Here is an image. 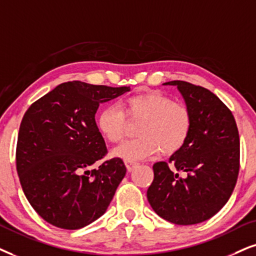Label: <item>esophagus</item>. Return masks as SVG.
I'll return each mask as SVG.
<instances>
[{
	"instance_id": "obj_1",
	"label": "esophagus",
	"mask_w": 256,
	"mask_h": 256,
	"mask_svg": "<svg viewBox=\"0 0 256 256\" xmlns=\"http://www.w3.org/2000/svg\"><path fill=\"white\" fill-rule=\"evenodd\" d=\"M125 166H126V169H128V171H132L136 166H138V163L134 160H125Z\"/></svg>"
}]
</instances>
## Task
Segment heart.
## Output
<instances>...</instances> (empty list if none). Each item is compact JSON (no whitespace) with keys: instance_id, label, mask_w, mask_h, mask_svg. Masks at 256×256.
<instances>
[{"instance_id":"b5f03b06","label":"heart","mask_w":256,"mask_h":256,"mask_svg":"<svg viewBox=\"0 0 256 256\" xmlns=\"http://www.w3.org/2000/svg\"><path fill=\"white\" fill-rule=\"evenodd\" d=\"M122 108L131 119H144L139 128L140 138L126 140L112 151L125 160H144L156 154L178 151L192 130V113L182 102H172L157 90L132 96L122 102ZM117 105H106L98 113L96 128L102 137L118 143L124 137L125 116Z\"/></svg>"}]
</instances>
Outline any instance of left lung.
Returning <instances> with one entry per match:
<instances>
[{
	"instance_id": "left-lung-1",
	"label": "left lung",
	"mask_w": 256,
	"mask_h": 256,
	"mask_svg": "<svg viewBox=\"0 0 256 256\" xmlns=\"http://www.w3.org/2000/svg\"><path fill=\"white\" fill-rule=\"evenodd\" d=\"M163 85L177 86L192 113V130L169 163L154 164V182L148 200L154 212L174 224L190 226L212 218L228 202L240 168V138L234 116L204 87L174 80Z\"/></svg>"
}]
</instances>
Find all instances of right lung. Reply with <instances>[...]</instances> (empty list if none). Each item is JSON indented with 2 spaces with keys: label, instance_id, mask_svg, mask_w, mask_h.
I'll return each mask as SVG.
<instances>
[{
  "label": "right lung",
  "instance_id": "right-lung-1",
  "mask_svg": "<svg viewBox=\"0 0 256 256\" xmlns=\"http://www.w3.org/2000/svg\"><path fill=\"white\" fill-rule=\"evenodd\" d=\"M128 90L64 82L24 113L16 169L28 202L44 221L74 230L105 214L126 168L120 158H112L88 170L108 152L96 113L100 104Z\"/></svg>",
  "mask_w": 256,
  "mask_h": 256
}]
</instances>
